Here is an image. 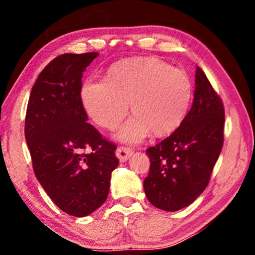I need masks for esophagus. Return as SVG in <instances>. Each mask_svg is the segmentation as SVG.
I'll return each instance as SVG.
<instances>
[{"label": "esophagus", "instance_id": "34e87169", "mask_svg": "<svg viewBox=\"0 0 255 255\" xmlns=\"http://www.w3.org/2000/svg\"><path fill=\"white\" fill-rule=\"evenodd\" d=\"M132 154V149L126 147V146H120L116 150V156L119 158L120 162H126L129 156Z\"/></svg>", "mask_w": 255, "mask_h": 255}]
</instances>
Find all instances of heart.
<instances>
[{"mask_svg": "<svg viewBox=\"0 0 255 255\" xmlns=\"http://www.w3.org/2000/svg\"><path fill=\"white\" fill-rule=\"evenodd\" d=\"M81 100L93 122L107 129L123 122L130 103L135 117L117 137L137 143L150 130L164 136L182 124L191 105L192 83L184 71L158 58H129L110 66L105 81H86Z\"/></svg>", "mask_w": 255, "mask_h": 255, "instance_id": "heart-1", "label": "heart"}]
</instances>
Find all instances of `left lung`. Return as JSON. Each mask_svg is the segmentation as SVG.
Instances as JSON below:
<instances>
[{
  "instance_id": "1",
  "label": "left lung",
  "mask_w": 255,
  "mask_h": 255,
  "mask_svg": "<svg viewBox=\"0 0 255 255\" xmlns=\"http://www.w3.org/2000/svg\"><path fill=\"white\" fill-rule=\"evenodd\" d=\"M193 103L182 124L146 149L150 166L144 190L150 204L176 211L192 204L207 185L224 143V105L200 67Z\"/></svg>"
}]
</instances>
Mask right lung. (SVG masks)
<instances>
[{
  "mask_svg": "<svg viewBox=\"0 0 255 255\" xmlns=\"http://www.w3.org/2000/svg\"><path fill=\"white\" fill-rule=\"evenodd\" d=\"M98 53L63 54L47 65L28 101L24 135L34 174L60 210L85 217L106 201L117 146L102 138L81 100L82 76Z\"/></svg>",
  "mask_w": 255,
  "mask_h": 255,
  "instance_id": "1",
  "label": "right lung"
}]
</instances>
